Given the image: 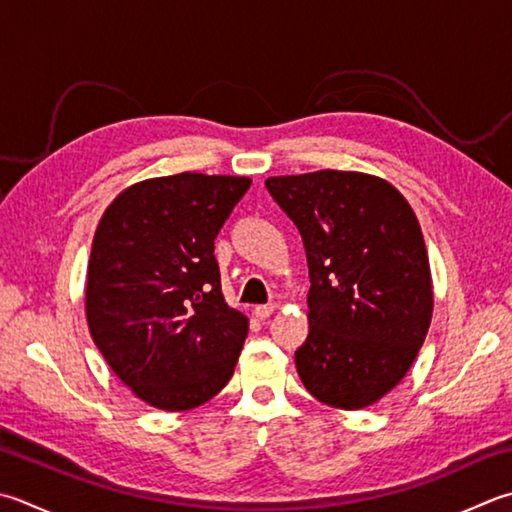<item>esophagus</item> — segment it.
Returning <instances> with one entry per match:
<instances>
[{
    "label": "esophagus",
    "instance_id": "esophagus-1",
    "mask_svg": "<svg viewBox=\"0 0 512 512\" xmlns=\"http://www.w3.org/2000/svg\"><path fill=\"white\" fill-rule=\"evenodd\" d=\"M273 310H275L273 304H262V306H255L253 313L257 319H268L270 315H273Z\"/></svg>",
    "mask_w": 512,
    "mask_h": 512
}]
</instances>
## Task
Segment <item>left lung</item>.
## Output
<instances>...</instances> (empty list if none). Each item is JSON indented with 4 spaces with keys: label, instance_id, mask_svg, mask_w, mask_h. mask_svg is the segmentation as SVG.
<instances>
[{
    "label": "left lung",
    "instance_id": "obj_1",
    "mask_svg": "<svg viewBox=\"0 0 512 512\" xmlns=\"http://www.w3.org/2000/svg\"><path fill=\"white\" fill-rule=\"evenodd\" d=\"M308 259L306 342L295 350L306 390L328 406L375 404L422 348L433 284L413 208L373 175L317 170L270 177Z\"/></svg>",
    "mask_w": 512,
    "mask_h": 512
}]
</instances>
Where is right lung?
<instances>
[{
	"mask_svg": "<svg viewBox=\"0 0 512 512\" xmlns=\"http://www.w3.org/2000/svg\"><path fill=\"white\" fill-rule=\"evenodd\" d=\"M248 177L179 173L124 190L95 230L86 317L113 373L162 410L208 402L233 377L248 319L228 308L215 237Z\"/></svg>",
	"mask_w": 512,
	"mask_h": 512,
	"instance_id": "right-lung-1",
	"label": "right lung"
}]
</instances>
